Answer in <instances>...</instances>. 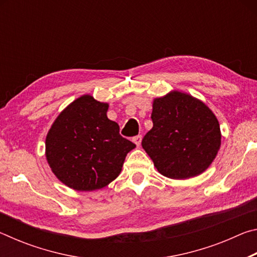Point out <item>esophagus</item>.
Listing matches in <instances>:
<instances>
[{
  "instance_id": "1",
  "label": "esophagus",
  "mask_w": 257,
  "mask_h": 257,
  "mask_svg": "<svg viewBox=\"0 0 257 257\" xmlns=\"http://www.w3.org/2000/svg\"><path fill=\"white\" fill-rule=\"evenodd\" d=\"M142 139H143V136H142V135H138V136H136V137H134V138H133V141H134L135 144H136L137 146H139V145H141V143H142Z\"/></svg>"
}]
</instances>
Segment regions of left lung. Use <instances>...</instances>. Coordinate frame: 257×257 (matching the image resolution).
Returning <instances> with one entry per match:
<instances>
[{
  "label": "left lung",
  "instance_id": "obj_1",
  "mask_svg": "<svg viewBox=\"0 0 257 257\" xmlns=\"http://www.w3.org/2000/svg\"><path fill=\"white\" fill-rule=\"evenodd\" d=\"M153 128L142 146L161 175L188 179L201 175L214 161L221 146L216 116L201 99L179 90L154 98Z\"/></svg>",
  "mask_w": 257,
  "mask_h": 257
}]
</instances>
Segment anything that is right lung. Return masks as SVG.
I'll list each match as a JSON object with an SVG mask.
<instances>
[{
  "mask_svg": "<svg viewBox=\"0 0 257 257\" xmlns=\"http://www.w3.org/2000/svg\"><path fill=\"white\" fill-rule=\"evenodd\" d=\"M108 104L78 97L56 116L45 141V156L58 179L78 191H93L118 178L136 145L107 118Z\"/></svg>",
  "mask_w": 257,
  "mask_h": 257,
  "instance_id": "obj_1",
  "label": "right lung"
}]
</instances>
